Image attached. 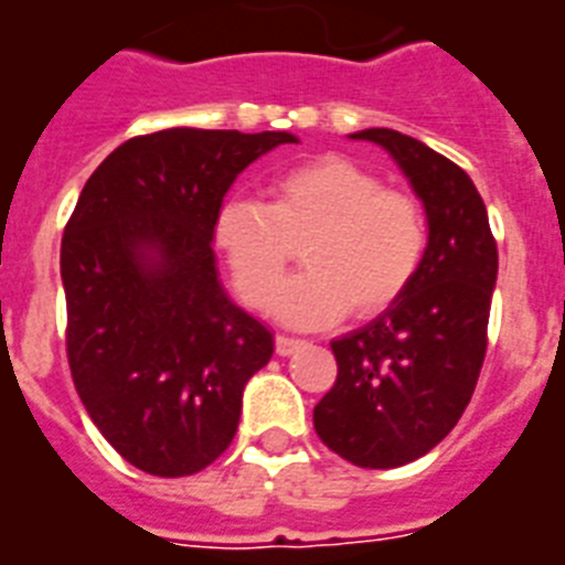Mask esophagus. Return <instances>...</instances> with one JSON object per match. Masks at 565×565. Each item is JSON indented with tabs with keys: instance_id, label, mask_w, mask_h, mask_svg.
Returning a JSON list of instances; mask_svg holds the SVG:
<instances>
[{
	"instance_id": "1",
	"label": "esophagus",
	"mask_w": 565,
	"mask_h": 565,
	"mask_svg": "<svg viewBox=\"0 0 565 565\" xmlns=\"http://www.w3.org/2000/svg\"><path fill=\"white\" fill-rule=\"evenodd\" d=\"M303 339H291V335H277V342H274V348H277L279 356H291L295 351H300L303 348Z\"/></svg>"
}]
</instances>
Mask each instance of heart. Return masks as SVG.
I'll list each match as a JSON object with an SVG mask.
<instances>
[{
    "label": "heart",
    "mask_w": 565,
    "mask_h": 565,
    "mask_svg": "<svg viewBox=\"0 0 565 565\" xmlns=\"http://www.w3.org/2000/svg\"><path fill=\"white\" fill-rule=\"evenodd\" d=\"M270 203L230 196L212 238L250 309H268L294 247L307 270L277 298L279 321L327 327L342 315L371 318L413 286L427 256L424 205L339 156L306 161L270 182Z\"/></svg>",
    "instance_id": "obj_1"
}]
</instances>
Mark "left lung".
Returning <instances> with one entry per match:
<instances>
[{"mask_svg":"<svg viewBox=\"0 0 565 565\" xmlns=\"http://www.w3.org/2000/svg\"><path fill=\"white\" fill-rule=\"evenodd\" d=\"M397 161L427 212L430 244L413 286L374 321L330 342L335 383L312 413L330 450L362 469H397L460 422L487 356L498 247L469 173L395 129L351 135Z\"/></svg>","mask_w":565,"mask_h":565,"instance_id":"left-lung-1","label":"left lung"}]
</instances>
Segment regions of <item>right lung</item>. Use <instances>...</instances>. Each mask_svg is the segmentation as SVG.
I'll return each mask as SVG.
<instances>
[{"label": "right lung", "mask_w": 565, "mask_h": 565, "mask_svg": "<svg viewBox=\"0 0 565 565\" xmlns=\"http://www.w3.org/2000/svg\"><path fill=\"white\" fill-rule=\"evenodd\" d=\"M279 143L297 138L185 126L129 138L64 226L70 374L108 445L147 475L212 466L274 353L268 327L223 291L212 226L235 177Z\"/></svg>", "instance_id": "obj_1"}]
</instances>
